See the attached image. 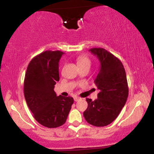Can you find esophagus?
I'll list each match as a JSON object with an SVG mask.
<instances>
[{"label": "esophagus", "mask_w": 154, "mask_h": 154, "mask_svg": "<svg viewBox=\"0 0 154 154\" xmlns=\"http://www.w3.org/2000/svg\"><path fill=\"white\" fill-rule=\"evenodd\" d=\"M73 100H74L75 102H78V101L80 100V98L79 97L75 96V97H73Z\"/></svg>", "instance_id": "obj_1"}]
</instances>
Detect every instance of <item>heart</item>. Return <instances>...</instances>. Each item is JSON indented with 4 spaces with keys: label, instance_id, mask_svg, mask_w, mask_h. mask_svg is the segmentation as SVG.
<instances>
[{
    "label": "heart",
    "instance_id": "heart-1",
    "mask_svg": "<svg viewBox=\"0 0 154 154\" xmlns=\"http://www.w3.org/2000/svg\"><path fill=\"white\" fill-rule=\"evenodd\" d=\"M76 62L80 69L82 68V67H89L90 68V64H91L90 59L88 56L84 55V54L78 57L76 59Z\"/></svg>",
    "mask_w": 154,
    "mask_h": 154
}]
</instances>
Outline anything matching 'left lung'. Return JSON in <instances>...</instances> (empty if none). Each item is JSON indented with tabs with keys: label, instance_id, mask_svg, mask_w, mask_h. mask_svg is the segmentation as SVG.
<instances>
[{
	"label": "left lung",
	"instance_id": "1",
	"mask_svg": "<svg viewBox=\"0 0 154 154\" xmlns=\"http://www.w3.org/2000/svg\"><path fill=\"white\" fill-rule=\"evenodd\" d=\"M90 51L100 62V70L94 80L100 92L97 99L86 98L88 108L83 116L88 123L104 127L112 123L125 104L128 85L125 69L121 60L104 48H94Z\"/></svg>",
	"mask_w": 154,
	"mask_h": 154
}]
</instances>
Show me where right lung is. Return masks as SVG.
Masks as SVG:
<instances>
[{
	"mask_svg": "<svg viewBox=\"0 0 154 154\" xmlns=\"http://www.w3.org/2000/svg\"><path fill=\"white\" fill-rule=\"evenodd\" d=\"M64 52L46 50L34 57L25 73L24 94L38 123L54 128L65 123L73 103L71 97L57 96L54 85L60 81L59 61Z\"/></svg>",
	"mask_w": 154,
	"mask_h": 154,
	"instance_id": "obj_1",
	"label": "right lung"
}]
</instances>
